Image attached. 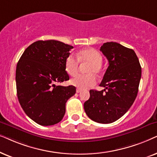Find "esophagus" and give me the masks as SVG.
I'll use <instances>...</instances> for the list:
<instances>
[{"instance_id": "obj_1", "label": "esophagus", "mask_w": 157, "mask_h": 157, "mask_svg": "<svg viewBox=\"0 0 157 157\" xmlns=\"http://www.w3.org/2000/svg\"><path fill=\"white\" fill-rule=\"evenodd\" d=\"M81 91H82V90H81L80 88H77V90H76V92L77 93H80Z\"/></svg>"}]
</instances>
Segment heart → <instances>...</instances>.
Segmentation results:
<instances>
[{
  "instance_id": "1",
  "label": "heart",
  "mask_w": 157,
  "mask_h": 157,
  "mask_svg": "<svg viewBox=\"0 0 157 157\" xmlns=\"http://www.w3.org/2000/svg\"><path fill=\"white\" fill-rule=\"evenodd\" d=\"M77 59L81 63L88 64L85 68L86 75H78L71 80L72 85L81 89H87L93 86L96 82L94 74H99L101 71L103 57L100 53L95 49H83L77 54ZM79 62L72 54L69 55L65 60V70L70 76H74L78 71Z\"/></svg>"
}]
</instances>
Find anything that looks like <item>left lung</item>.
I'll use <instances>...</instances> for the list:
<instances>
[{
  "label": "left lung",
  "instance_id": "1",
  "mask_svg": "<svg viewBox=\"0 0 157 157\" xmlns=\"http://www.w3.org/2000/svg\"><path fill=\"white\" fill-rule=\"evenodd\" d=\"M100 51L109 62L100 84L105 89L90 90L84 109L91 120L110 124L124 116L133 105L139 90L141 67L135 52L120 44L104 43Z\"/></svg>",
  "mask_w": 157,
  "mask_h": 157
}]
</instances>
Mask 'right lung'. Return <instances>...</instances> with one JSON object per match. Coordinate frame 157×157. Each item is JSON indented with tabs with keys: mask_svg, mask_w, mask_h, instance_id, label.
Segmentation results:
<instances>
[{
	"mask_svg": "<svg viewBox=\"0 0 157 157\" xmlns=\"http://www.w3.org/2000/svg\"><path fill=\"white\" fill-rule=\"evenodd\" d=\"M72 48L59 41H37L25 49L18 60L16 71L18 101L25 113L41 126L61 121L67 101L76 93L73 85H56L70 80L65 60Z\"/></svg>",
	"mask_w": 157,
	"mask_h": 157,
	"instance_id": "1",
	"label": "right lung"
}]
</instances>
